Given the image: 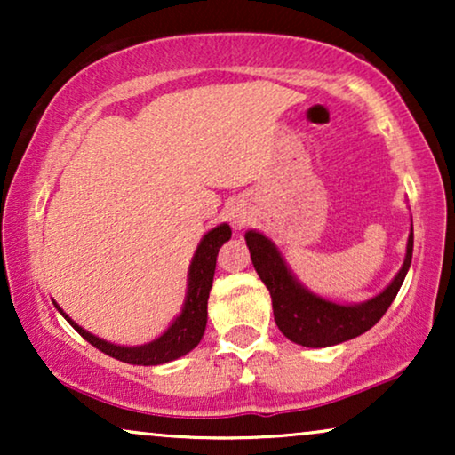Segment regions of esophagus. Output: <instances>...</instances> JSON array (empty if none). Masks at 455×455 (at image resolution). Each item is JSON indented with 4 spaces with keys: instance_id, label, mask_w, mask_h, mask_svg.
<instances>
[{
    "instance_id": "esophagus-1",
    "label": "esophagus",
    "mask_w": 455,
    "mask_h": 455,
    "mask_svg": "<svg viewBox=\"0 0 455 455\" xmlns=\"http://www.w3.org/2000/svg\"><path fill=\"white\" fill-rule=\"evenodd\" d=\"M229 221L234 223L235 228H242V226H246V221H248V217L242 213V211H238V209H234L232 213H229Z\"/></svg>"
}]
</instances>
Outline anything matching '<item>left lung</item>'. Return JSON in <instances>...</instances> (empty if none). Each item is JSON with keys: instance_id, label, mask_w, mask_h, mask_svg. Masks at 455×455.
<instances>
[{"instance_id": "8db88e82", "label": "left lung", "mask_w": 455, "mask_h": 455, "mask_svg": "<svg viewBox=\"0 0 455 455\" xmlns=\"http://www.w3.org/2000/svg\"><path fill=\"white\" fill-rule=\"evenodd\" d=\"M246 246L251 251L254 269L260 282L267 285L273 302V316L285 338L307 347H327L358 338L379 323L387 313L394 298L400 291L406 273L412 263L414 232L410 228L406 259L397 275L381 294L360 304H338L313 294L304 288L285 265L282 252L267 235L246 232Z\"/></svg>"}]
</instances>
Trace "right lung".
I'll use <instances>...</instances> for the list:
<instances>
[{
  "instance_id": "add662e5",
  "label": "right lung",
  "mask_w": 455,
  "mask_h": 455,
  "mask_svg": "<svg viewBox=\"0 0 455 455\" xmlns=\"http://www.w3.org/2000/svg\"><path fill=\"white\" fill-rule=\"evenodd\" d=\"M232 238V229L228 223H221L203 235L201 244H198L195 257H192L190 271H188V288H186V300L182 307V313L176 316V321L167 327V331L161 338L148 341L145 346H116L109 344L97 335H92L76 325L58 304L55 308L64 315V319L89 341L97 350H101L108 356L122 360L128 364H140V366H155L172 363L190 350H195L201 341L204 327H207V300L211 285H213L215 265H217V252L223 242Z\"/></svg>"
}]
</instances>
